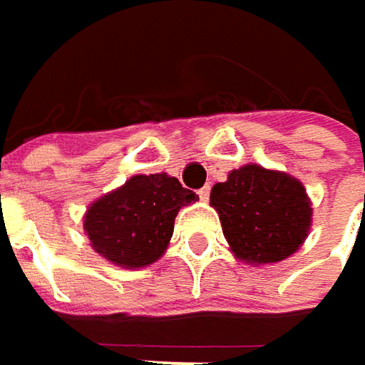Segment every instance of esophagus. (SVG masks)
Masks as SVG:
<instances>
[{
  "instance_id": "1",
  "label": "esophagus",
  "mask_w": 365,
  "mask_h": 365,
  "mask_svg": "<svg viewBox=\"0 0 365 365\" xmlns=\"http://www.w3.org/2000/svg\"><path fill=\"white\" fill-rule=\"evenodd\" d=\"M209 195H211V187H209V185L199 190V199H201V201H209Z\"/></svg>"
}]
</instances>
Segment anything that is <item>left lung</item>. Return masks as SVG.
Segmentation results:
<instances>
[{
    "instance_id": "8db88e82",
    "label": "left lung",
    "mask_w": 365,
    "mask_h": 365,
    "mask_svg": "<svg viewBox=\"0 0 365 365\" xmlns=\"http://www.w3.org/2000/svg\"><path fill=\"white\" fill-rule=\"evenodd\" d=\"M223 235L244 262L270 264L294 254L311 227V205L297 178L245 164L211 190Z\"/></svg>"
}]
</instances>
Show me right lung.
Returning <instances> with one entry per match:
<instances>
[{
    "mask_svg": "<svg viewBox=\"0 0 365 365\" xmlns=\"http://www.w3.org/2000/svg\"><path fill=\"white\" fill-rule=\"evenodd\" d=\"M197 199L175 176H132L121 189L89 207L85 232L93 250L106 259L123 268H142L164 254L178 209Z\"/></svg>",
    "mask_w": 365,
    "mask_h": 365,
    "instance_id": "right-lung-1",
    "label": "right lung"
}]
</instances>
